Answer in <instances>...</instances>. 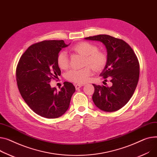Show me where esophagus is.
I'll list each match as a JSON object with an SVG mask.
<instances>
[{
    "label": "esophagus",
    "mask_w": 157,
    "mask_h": 157,
    "mask_svg": "<svg viewBox=\"0 0 157 157\" xmlns=\"http://www.w3.org/2000/svg\"><path fill=\"white\" fill-rule=\"evenodd\" d=\"M83 86V85H81V84H77V85H75V88H76V90H78V89H79L81 86Z\"/></svg>",
    "instance_id": "34e87169"
}]
</instances>
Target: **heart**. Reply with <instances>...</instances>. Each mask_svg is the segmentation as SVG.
I'll return each mask as SVG.
<instances>
[{"label": "heart", "mask_w": 157, "mask_h": 157, "mask_svg": "<svg viewBox=\"0 0 157 157\" xmlns=\"http://www.w3.org/2000/svg\"><path fill=\"white\" fill-rule=\"evenodd\" d=\"M76 53L84 56V65L86 67L81 69H71L66 74V78L76 83L87 82L93 74V69L97 71L104 68L107 58L103 51L97 50V47L88 41H82L72 48ZM57 63L61 69H65L69 64V57L66 52L61 51L57 55Z\"/></svg>", "instance_id": "1"}]
</instances>
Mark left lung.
Here are the masks:
<instances>
[{"label": "left lung", "instance_id": "obj_1", "mask_svg": "<svg viewBox=\"0 0 157 157\" xmlns=\"http://www.w3.org/2000/svg\"><path fill=\"white\" fill-rule=\"evenodd\" d=\"M101 41L107 52V61L100 76L110 78V87L93 84L95 91L92 97L95 105L105 112H115L129 101L137 86L140 64L131 47L124 40L107 35L85 38Z\"/></svg>", "mask_w": 157, "mask_h": 157}]
</instances>
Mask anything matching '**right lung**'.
<instances>
[{
    "mask_svg": "<svg viewBox=\"0 0 157 157\" xmlns=\"http://www.w3.org/2000/svg\"><path fill=\"white\" fill-rule=\"evenodd\" d=\"M68 45L64 40H45L33 44L17 64L16 75L21 95L31 110L43 117L55 119L62 116L75 92V87L69 82H64L59 91L50 85L52 79L60 75L57 55Z\"/></svg>",
    "mask_w": 157,
    "mask_h": 157,
    "instance_id": "right-lung-1",
    "label": "right lung"
}]
</instances>
